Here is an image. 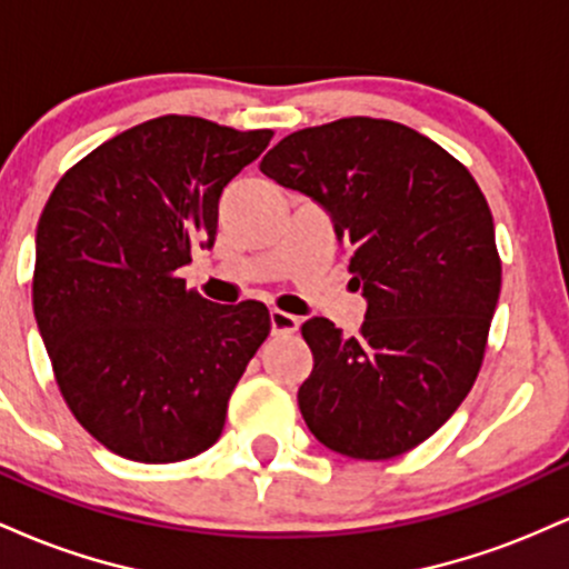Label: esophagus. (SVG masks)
<instances>
[{
	"label": "esophagus",
	"instance_id": "34e87169",
	"mask_svg": "<svg viewBox=\"0 0 569 569\" xmlns=\"http://www.w3.org/2000/svg\"><path fill=\"white\" fill-rule=\"evenodd\" d=\"M270 329L272 335H293L299 329V318L291 316V312L272 310L270 312Z\"/></svg>",
	"mask_w": 569,
	"mask_h": 569
}]
</instances>
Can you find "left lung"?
I'll use <instances>...</instances> for the list:
<instances>
[{
  "mask_svg": "<svg viewBox=\"0 0 569 569\" xmlns=\"http://www.w3.org/2000/svg\"><path fill=\"white\" fill-rule=\"evenodd\" d=\"M329 213L367 299L356 337L310 318L297 401L323 447L390 460L433 436L473 388L500 297L495 224L473 176L401 122L348 117L259 162Z\"/></svg>",
  "mask_w": 569,
  "mask_h": 569,
  "instance_id": "obj_1",
  "label": "left lung"
}]
</instances>
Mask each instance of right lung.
Returning a JSON list of instances; mask_svg holds the SVG:
<instances>
[{
    "label": "right lung",
    "instance_id": "right-lung-1",
    "mask_svg": "<svg viewBox=\"0 0 569 569\" xmlns=\"http://www.w3.org/2000/svg\"><path fill=\"white\" fill-rule=\"evenodd\" d=\"M270 139L166 114L101 143L50 194L34 318L71 415L109 452L162 466L221 436L270 312L208 302L179 270L213 248L221 192Z\"/></svg>",
    "mask_w": 569,
    "mask_h": 569
}]
</instances>
